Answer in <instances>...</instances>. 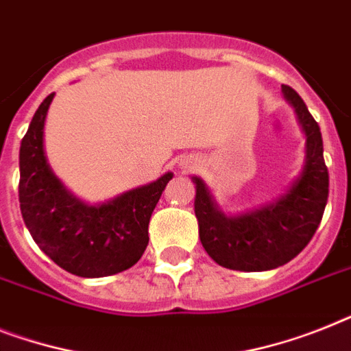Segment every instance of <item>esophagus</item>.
I'll return each mask as SVG.
<instances>
[{
  "label": "esophagus",
  "instance_id": "1",
  "mask_svg": "<svg viewBox=\"0 0 351 351\" xmlns=\"http://www.w3.org/2000/svg\"><path fill=\"white\" fill-rule=\"evenodd\" d=\"M184 169L190 170V169H193V167H192V165H184Z\"/></svg>",
  "mask_w": 351,
  "mask_h": 351
}]
</instances>
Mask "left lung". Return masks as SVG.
Wrapping results in <instances>:
<instances>
[{
  "label": "left lung",
  "mask_w": 351,
  "mask_h": 351,
  "mask_svg": "<svg viewBox=\"0 0 351 351\" xmlns=\"http://www.w3.org/2000/svg\"><path fill=\"white\" fill-rule=\"evenodd\" d=\"M283 93L306 132V165L287 195L262 210L228 219L215 208L204 182L193 178L199 237L206 253L222 267L269 271L285 265L306 247L325 213L328 169L321 129L294 89L283 86Z\"/></svg>",
  "instance_id": "obj_1"
}]
</instances>
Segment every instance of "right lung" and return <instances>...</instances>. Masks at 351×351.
<instances>
[{"mask_svg":"<svg viewBox=\"0 0 351 351\" xmlns=\"http://www.w3.org/2000/svg\"><path fill=\"white\" fill-rule=\"evenodd\" d=\"M53 93L43 100L19 150V202L32 239L59 267L102 278L132 267L149 245V221L172 173L102 206L69 195L46 163L43 129Z\"/></svg>","mask_w":351,"mask_h":351,"instance_id":"right-lung-1","label":"right lung"}]
</instances>
